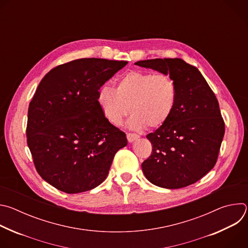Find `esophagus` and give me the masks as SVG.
<instances>
[{
    "label": "esophagus",
    "mask_w": 248,
    "mask_h": 248,
    "mask_svg": "<svg viewBox=\"0 0 248 248\" xmlns=\"http://www.w3.org/2000/svg\"><path fill=\"white\" fill-rule=\"evenodd\" d=\"M126 138H127L128 142L131 143V142H133V141H135V140H137L139 138V135L135 134V133H127Z\"/></svg>",
    "instance_id": "34e87169"
}]
</instances>
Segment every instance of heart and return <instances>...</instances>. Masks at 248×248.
I'll use <instances>...</instances> for the list:
<instances>
[{"label": "heart", "instance_id": "1", "mask_svg": "<svg viewBox=\"0 0 248 248\" xmlns=\"http://www.w3.org/2000/svg\"><path fill=\"white\" fill-rule=\"evenodd\" d=\"M176 96V85L169 75L131 70L118 78L115 90L102 86L97 103L104 117L114 125H120L130 109L133 114L127 122L129 127L157 128L170 118Z\"/></svg>", "mask_w": 248, "mask_h": 248}]
</instances>
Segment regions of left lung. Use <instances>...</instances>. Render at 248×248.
Returning a JSON list of instances; mask_svg holds the SVG:
<instances>
[{"mask_svg": "<svg viewBox=\"0 0 248 248\" xmlns=\"http://www.w3.org/2000/svg\"><path fill=\"white\" fill-rule=\"evenodd\" d=\"M136 65L169 75L176 103L169 121L146 137L151 156L141 164L153 185L176 189L190 186L214 168L225 134L218 100L199 70L182 59L139 61Z\"/></svg>", "mask_w": 248, "mask_h": 248, "instance_id": "1", "label": "left lung"}]
</instances>
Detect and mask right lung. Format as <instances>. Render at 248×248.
<instances>
[{"label": "right lung", "mask_w": 248, "mask_h": 248, "mask_svg": "<svg viewBox=\"0 0 248 248\" xmlns=\"http://www.w3.org/2000/svg\"><path fill=\"white\" fill-rule=\"evenodd\" d=\"M127 64L124 61L79 59L56 66L43 78L28 108L27 144L41 178L66 193L101 185L125 133L109 123L98 90Z\"/></svg>", "instance_id": "add662e5"}]
</instances>
